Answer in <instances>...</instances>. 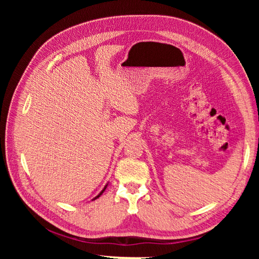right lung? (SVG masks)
Listing matches in <instances>:
<instances>
[{
    "label": "right lung",
    "mask_w": 259,
    "mask_h": 259,
    "mask_svg": "<svg viewBox=\"0 0 259 259\" xmlns=\"http://www.w3.org/2000/svg\"><path fill=\"white\" fill-rule=\"evenodd\" d=\"M107 185H108V184H106V185H105V187L103 188V190H102V192H100V193H99V194H98L97 196H95V198H94L93 200H96V199H98V198H99V196L103 194V193H104V191H105V190H106V187H107Z\"/></svg>",
    "instance_id": "right-lung-1"
}]
</instances>
